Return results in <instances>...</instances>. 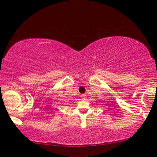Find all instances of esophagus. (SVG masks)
I'll use <instances>...</instances> for the list:
<instances>
[{
    "label": "esophagus",
    "mask_w": 157,
    "mask_h": 157,
    "mask_svg": "<svg viewBox=\"0 0 157 157\" xmlns=\"http://www.w3.org/2000/svg\"><path fill=\"white\" fill-rule=\"evenodd\" d=\"M86 94H81V95H80V98H81L82 99L86 98Z\"/></svg>",
    "instance_id": "34e87169"
}]
</instances>
